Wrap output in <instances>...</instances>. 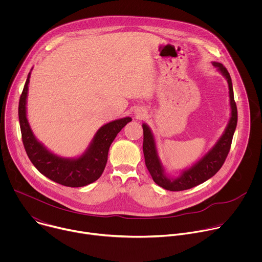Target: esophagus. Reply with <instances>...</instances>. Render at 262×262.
Instances as JSON below:
<instances>
[{
    "label": "esophagus",
    "instance_id": "esophagus-1",
    "mask_svg": "<svg viewBox=\"0 0 262 262\" xmlns=\"http://www.w3.org/2000/svg\"><path fill=\"white\" fill-rule=\"evenodd\" d=\"M136 115H137V117H138V118H142V117L145 115V112H143V111L139 110V111H137V112H136Z\"/></svg>",
    "mask_w": 262,
    "mask_h": 262
}]
</instances>
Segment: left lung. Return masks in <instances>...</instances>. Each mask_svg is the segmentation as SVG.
<instances>
[{"mask_svg": "<svg viewBox=\"0 0 262 262\" xmlns=\"http://www.w3.org/2000/svg\"><path fill=\"white\" fill-rule=\"evenodd\" d=\"M212 65L228 83L230 118L220 139L200 160L194 163L191 167L179 171L177 176L169 175L160 159L156 137L151 128L146 123L142 124L144 134L143 152L147 170L150 173L154 181L165 190L178 192L192 189L194 186L203 183L221 169L230 150L232 138L237 124V108L234 101L232 81L228 70L223 66V64L212 62Z\"/></svg>", "mask_w": 262, "mask_h": 262, "instance_id": "left-lung-1", "label": "left lung"}]
</instances>
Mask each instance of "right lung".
<instances>
[{
    "instance_id": "obj_1",
    "label": "right lung",
    "mask_w": 262,
    "mask_h": 262,
    "mask_svg": "<svg viewBox=\"0 0 262 262\" xmlns=\"http://www.w3.org/2000/svg\"><path fill=\"white\" fill-rule=\"evenodd\" d=\"M31 71L28 74L18 104L21 139L30 161L42 175L65 186L80 188L94 182L104 170L111 144L117 134L132 121V118L124 117L102 125L81 156L76 158L60 157L37 139L30 126L27 117V98Z\"/></svg>"
}]
</instances>
